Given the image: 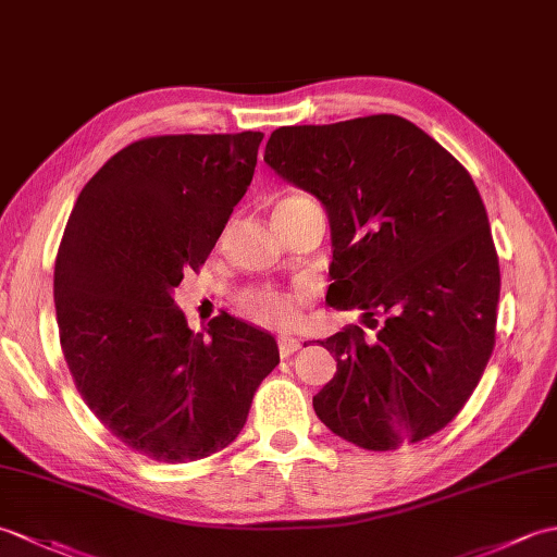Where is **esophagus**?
<instances>
[{
  "label": "esophagus",
  "mask_w": 557,
  "mask_h": 557,
  "mask_svg": "<svg viewBox=\"0 0 557 557\" xmlns=\"http://www.w3.org/2000/svg\"><path fill=\"white\" fill-rule=\"evenodd\" d=\"M277 347H280L282 357H289V354L301 349V339L292 337V335H280V337H277Z\"/></svg>",
  "instance_id": "34e87169"
}]
</instances>
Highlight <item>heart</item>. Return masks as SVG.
Returning <instances> with one entry per match:
<instances>
[{
  "label": "heart",
  "instance_id": "1",
  "mask_svg": "<svg viewBox=\"0 0 557 557\" xmlns=\"http://www.w3.org/2000/svg\"><path fill=\"white\" fill-rule=\"evenodd\" d=\"M306 196H287L282 198L275 208L289 206L294 200H301ZM242 313L253 321L256 325L263 327H287L294 321H297L299 309H301V297L292 292H282L275 287H260V289H251L246 292L242 301Z\"/></svg>",
  "mask_w": 557,
  "mask_h": 557
}]
</instances>
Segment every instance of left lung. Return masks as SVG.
<instances>
[{
  "label": "left lung",
  "mask_w": 557,
  "mask_h": 557,
  "mask_svg": "<svg viewBox=\"0 0 557 557\" xmlns=\"http://www.w3.org/2000/svg\"><path fill=\"white\" fill-rule=\"evenodd\" d=\"M263 160L323 203L327 304L375 330L321 342L337 373L313 397L318 419L375 453L445 429L495 347L500 265L474 180L397 114L280 126Z\"/></svg>",
  "instance_id": "8db88e82"
}]
</instances>
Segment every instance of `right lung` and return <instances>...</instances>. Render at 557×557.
Segmentation results:
<instances>
[{
  "label": "right lung",
  "instance_id": "add662e5",
  "mask_svg": "<svg viewBox=\"0 0 557 557\" xmlns=\"http://www.w3.org/2000/svg\"><path fill=\"white\" fill-rule=\"evenodd\" d=\"M260 132L140 138L83 186L54 263L59 342L83 401L162 465L242 433L277 342L220 313L188 327L172 292L206 263L253 180Z\"/></svg>",
  "mask_w": 557,
  "mask_h": 557
}]
</instances>
